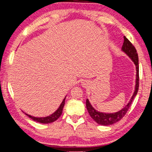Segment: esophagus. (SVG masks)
I'll return each instance as SVG.
<instances>
[{
    "label": "esophagus",
    "instance_id": "34e87169",
    "mask_svg": "<svg viewBox=\"0 0 152 152\" xmlns=\"http://www.w3.org/2000/svg\"><path fill=\"white\" fill-rule=\"evenodd\" d=\"M83 85H85V84H86V83H85V82H83Z\"/></svg>",
    "mask_w": 152,
    "mask_h": 152
}]
</instances>
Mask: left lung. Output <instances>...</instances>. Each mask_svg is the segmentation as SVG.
<instances>
[{"label": "left lung", "mask_w": 152, "mask_h": 152, "mask_svg": "<svg viewBox=\"0 0 152 152\" xmlns=\"http://www.w3.org/2000/svg\"><path fill=\"white\" fill-rule=\"evenodd\" d=\"M122 50L124 52H125L131 58V59L134 61V64H135L136 67V88L135 91H134L133 96L130 100L127 105L124 107L123 110L119 111L118 112L114 113V114H105V113H101L99 112L94 110L92 107V106L91 105V104L89 103V100L87 99L86 100V107L88 111L89 114L90 115L94 121L96 123H97L99 125H112L116 122L119 121L123 118L125 116V114H127L128 110H129L130 106L132 103L134 97L136 96L137 94L138 87H139V65H138V56L136 50L131 42L127 39L125 36H124V42L123 45L122 46Z\"/></svg>", "instance_id": "8db88e82"}]
</instances>
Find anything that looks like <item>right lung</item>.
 <instances>
[{
    "mask_svg": "<svg viewBox=\"0 0 152 152\" xmlns=\"http://www.w3.org/2000/svg\"><path fill=\"white\" fill-rule=\"evenodd\" d=\"M65 98H64V100H63V102H62L61 106H60L59 108L56 110V112H55L54 114L51 115V116H49L48 117H45V118H36V117L31 116H30V115H29V114H26L27 116H29L30 118L34 120V121L38 122V123H44V124L53 123V122H54V121H56V120L60 116H61L62 112H63V109L64 104H65Z\"/></svg>",
    "mask_w": 152,
    "mask_h": 152,
    "instance_id": "right-lung-1",
    "label": "right lung"
}]
</instances>
